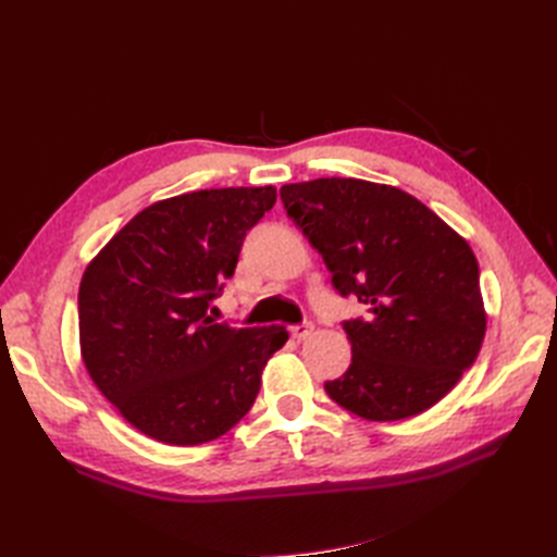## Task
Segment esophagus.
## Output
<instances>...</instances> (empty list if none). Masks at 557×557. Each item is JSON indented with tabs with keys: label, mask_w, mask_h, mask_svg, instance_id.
Returning <instances> with one entry per match:
<instances>
[{
	"label": "esophagus",
	"mask_w": 557,
	"mask_h": 557,
	"mask_svg": "<svg viewBox=\"0 0 557 557\" xmlns=\"http://www.w3.org/2000/svg\"><path fill=\"white\" fill-rule=\"evenodd\" d=\"M313 333H315V327H313L311 323L292 325V337H294V339H299V342H304V339H309V337H311Z\"/></svg>",
	"instance_id": "obj_1"
}]
</instances>
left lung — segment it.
<instances>
[{"label":"left lung","mask_w":557,"mask_h":557,"mask_svg":"<svg viewBox=\"0 0 557 557\" xmlns=\"http://www.w3.org/2000/svg\"><path fill=\"white\" fill-rule=\"evenodd\" d=\"M287 215L369 306L345 323L351 363L325 393L366 421H399L453 389L486 335L479 263L465 236L401 188L363 180L285 184Z\"/></svg>","instance_id":"1"}]
</instances>
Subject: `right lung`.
I'll return each instance as SVG.
<instances>
[{"label": "right lung", "mask_w": 557, "mask_h": 557, "mask_svg": "<svg viewBox=\"0 0 557 557\" xmlns=\"http://www.w3.org/2000/svg\"><path fill=\"white\" fill-rule=\"evenodd\" d=\"M275 186L208 188L140 210L90 260L78 287L81 357L122 417L152 441L200 445L253 407L282 325L215 323L246 232Z\"/></svg>", "instance_id": "right-lung-1"}]
</instances>
